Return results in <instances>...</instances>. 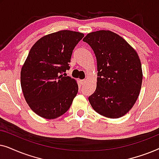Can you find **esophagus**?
<instances>
[{
    "instance_id": "obj_1",
    "label": "esophagus",
    "mask_w": 159,
    "mask_h": 159,
    "mask_svg": "<svg viewBox=\"0 0 159 159\" xmlns=\"http://www.w3.org/2000/svg\"><path fill=\"white\" fill-rule=\"evenodd\" d=\"M85 82H86L85 80H80V83H81L82 84H84V83H85Z\"/></svg>"
}]
</instances>
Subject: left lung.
<instances>
[{"mask_svg": "<svg viewBox=\"0 0 159 159\" xmlns=\"http://www.w3.org/2000/svg\"><path fill=\"white\" fill-rule=\"evenodd\" d=\"M97 60L96 90L88 100L102 116L116 119L132 108L143 81L141 62L137 52L121 36L108 30L89 33L83 39Z\"/></svg>", "mask_w": 159, "mask_h": 159, "instance_id": "8db88e82", "label": "left lung"}]
</instances>
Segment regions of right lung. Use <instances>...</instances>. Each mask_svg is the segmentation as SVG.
Wrapping results in <instances>:
<instances>
[{"mask_svg": "<svg viewBox=\"0 0 159 159\" xmlns=\"http://www.w3.org/2000/svg\"><path fill=\"white\" fill-rule=\"evenodd\" d=\"M84 34L61 30L43 37L31 48L21 71V86L30 108L38 116L56 119L65 114L78 93L75 80L62 74Z\"/></svg>", "mask_w": 159, "mask_h": 159, "instance_id": "right-lung-1", "label": "right lung"}]
</instances>
